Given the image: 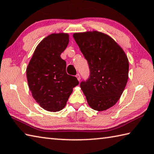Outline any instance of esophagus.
<instances>
[{"mask_svg":"<svg viewBox=\"0 0 154 154\" xmlns=\"http://www.w3.org/2000/svg\"><path fill=\"white\" fill-rule=\"evenodd\" d=\"M76 77H77V79H78V81H79L81 80V77H80V75H79V74H77V75H76Z\"/></svg>","mask_w":154,"mask_h":154,"instance_id":"obj_1","label":"esophagus"}]
</instances>
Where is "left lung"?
<instances>
[{"label": "left lung", "mask_w": 154, "mask_h": 154, "mask_svg": "<svg viewBox=\"0 0 154 154\" xmlns=\"http://www.w3.org/2000/svg\"><path fill=\"white\" fill-rule=\"evenodd\" d=\"M73 38L88 60L90 75L80 83L89 106L104 111L121 97L128 78V60L110 36L93 31L75 33Z\"/></svg>", "instance_id": "left-lung-1"}]
</instances>
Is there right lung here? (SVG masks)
Masks as SVG:
<instances>
[{"label":"right lung","instance_id":"add662e5","mask_svg":"<svg viewBox=\"0 0 154 154\" xmlns=\"http://www.w3.org/2000/svg\"><path fill=\"white\" fill-rule=\"evenodd\" d=\"M68 33H52L36 47L26 74L32 96L44 110L58 112L65 108L72 88L79 82L66 72L60 54L69 44Z\"/></svg>","mask_w":154,"mask_h":154}]
</instances>
